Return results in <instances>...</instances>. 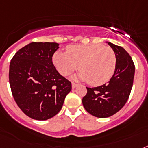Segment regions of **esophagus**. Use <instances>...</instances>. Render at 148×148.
I'll return each mask as SVG.
<instances>
[{"label":"esophagus","instance_id":"1","mask_svg":"<svg viewBox=\"0 0 148 148\" xmlns=\"http://www.w3.org/2000/svg\"><path fill=\"white\" fill-rule=\"evenodd\" d=\"M77 85H78L77 84L74 83V82H72V88H75Z\"/></svg>","mask_w":148,"mask_h":148}]
</instances>
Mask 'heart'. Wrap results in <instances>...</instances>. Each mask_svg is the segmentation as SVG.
Instances as JSON below:
<instances>
[{"mask_svg":"<svg viewBox=\"0 0 148 148\" xmlns=\"http://www.w3.org/2000/svg\"><path fill=\"white\" fill-rule=\"evenodd\" d=\"M53 63L63 76H68L77 68L78 77L90 85L100 86L108 82L115 71L116 55L112 48L103 45H70L67 53L58 51Z\"/></svg>","mask_w":148,"mask_h":148,"instance_id":"obj_1","label":"heart"}]
</instances>
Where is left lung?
<instances>
[{
	"label": "left lung",
	"mask_w": 148,
	"mask_h": 148,
	"mask_svg": "<svg viewBox=\"0 0 148 148\" xmlns=\"http://www.w3.org/2000/svg\"><path fill=\"white\" fill-rule=\"evenodd\" d=\"M108 44L114 50L117 59L114 75L103 85L87 88V95L82 99L85 110L100 118L110 117L124 107L131 94L135 71L132 58L123 47Z\"/></svg>",
	"instance_id": "1"
}]
</instances>
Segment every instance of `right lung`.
Segmentation results:
<instances>
[{
  "instance_id": "1",
  "label": "right lung",
  "mask_w": 148,
  "mask_h": 148,
  "mask_svg": "<svg viewBox=\"0 0 148 148\" xmlns=\"http://www.w3.org/2000/svg\"><path fill=\"white\" fill-rule=\"evenodd\" d=\"M58 43L32 42L12 58L9 82L17 106L31 118L45 121L55 116L71 90V83L61 76L52 62Z\"/></svg>"
}]
</instances>
